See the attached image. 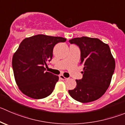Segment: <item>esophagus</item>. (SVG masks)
I'll return each mask as SVG.
<instances>
[{
  "label": "esophagus",
  "mask_w": 125,
  "mask_h": 125,
  "mask_svg": "<svg viewBox=\"0 0 125 125\" xmlns=\"http://www.w3.org/2000/svg\"><path fill=\"white\" fill-rule=\"evenodd\" d=\"M59 78H60L61 79V80H67V78H65V77L63 75V74H60V75L59 76Z\"/></svg>",
  "instance_id": "34e87169"
}]
</instances>
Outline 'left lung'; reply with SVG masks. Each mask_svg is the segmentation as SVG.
<instances>
[{"instance_id":"1","label":"left lung","mask_w":125,"mask_h":125,"mask_svg":"<svg viewBox=\"0 0 125 125\" xmlns=\"http://www.w3.org/2000/svg\"><path fill=\"white\" fill-rule=\"evenodd\" d=\"M81 50V62L84 66L83 78L76 80V86L69 90L74 100L87 103L96 101L105 93L111 83L115 61L107 44L97 38L86 36L69 41Z\"/></svg>"}]
</instances>
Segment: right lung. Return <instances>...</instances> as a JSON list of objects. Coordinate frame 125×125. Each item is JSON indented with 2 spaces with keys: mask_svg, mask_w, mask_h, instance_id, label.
Wrapping results in <instances>:
<instances>
[{
  "mask_svg": "<svg viewBox=\"0 0 125 125\" xmlns=\"http://www.w3.org/2000/svg\"><path fill=\"white\" fill-rule=\"evenodd\" d=\"M66 40L38 34L22 41L13 55L12 66L15 82L24 95L40 99L53 92L59 76L46 72L45 67L52 59L55 45Z\"/></svg>",
  "mask_w": 125,
  "mask_h": 125,
  "instance_id": "add662e5",
  "label": "right lung"
}]
</instances>
